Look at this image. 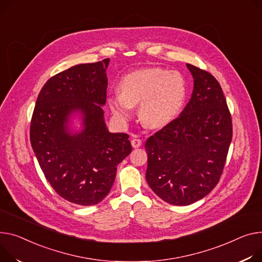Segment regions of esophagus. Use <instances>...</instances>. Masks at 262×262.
<instances>
[{
    "label": "esophagus",
    "instance_id": "1",
    "mask_svg": "<svg viewBox=\"0 0 262 262\" xmlns=\"http://www.w3.org/2000/svg\"><path fill=\"white\" fill-rule=\"evenodd\" d=\"M130 143H132V146L134 147V148H138V147H140L141 146V144H142V141L140 140V139H138V138H133L132 139V141H130Z\"/></svg>",
    "mask_w": 262,
    "mask_h": 262
}]
</instances>
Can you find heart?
<instances>
[{"instance_id": "obj_1", "label": "heart", "mask_w": 262, "mask_h": 262, "mask_svg": "<svg viewBox=\"0 0 262 262\" xmlns=\"http://www.w3.org/2000/svg\"><path fill=\"white\" fill-rule=\"evenodd\" d=\"M120 91L108 95L107 102L114 116L121 122L132 118L133 107L139 104L138 115L143 125L163 127L181 112L187 94L186 81L177 71L143 68L125 75Z\"/></svg>"}]
</instances>
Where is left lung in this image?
<instances>
[{"mask_svg":"<svg viewBox=\"0 0 262 262\" xmlns=\"http://www.w3.org/2000/svg\"><path fill=\"white\" fill-rule=\"evenodd\" d=\"M194 79L190 100L180 117L150 136L146 181L154 193L173 205H189L218 183L232 141L230 111L218 81L186 64Z\"/></svg>","mask_w":262,"mask_h":262,"instance_id":"obj_1","label":"left lung"}]
</instances>
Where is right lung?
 <instances>
[{
    "mask_svg": "<svg viewBox=\"0 0 262 262\" xmlns=\"http://www.w3.org/2000/svg\"><path fill=\"white\" fill-rule=\"evenodd\" d=\"M108 64L110 59L78 64L51 77L31 118L30 142L47 181L79 205L108 195L118 164L132 151L128 135L111 133L104 120ZM76 116L79 130L71 125Z\"/></svg>",
    "mask_w": 262,
    "mask_h": 262,
    "instance_id": "1",
    "label": "right lung"
}]
</instances>
